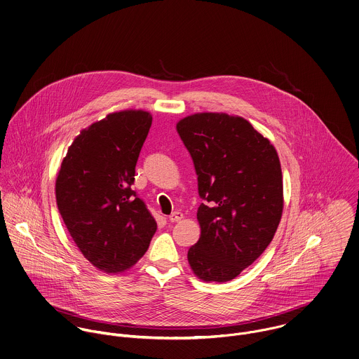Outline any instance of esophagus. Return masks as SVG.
<instances>
[{
	"instance_id": "obj_1",
	"label": "esophagus",
	"mask_w": 359,
	"mask_h": 359,
	"mask_svg": "<svg viewBox=\"0 0 359 359\" xmlns=\"http://www.w3.org/2000/svg\"><path fill=\"white\" fill-rule=\"evenodd\" d=\"M168 219H169V222H179V220L183 219V214L176 211V212H173V214H170V215L168 216Z\"/></svg>"
}]
</instances>
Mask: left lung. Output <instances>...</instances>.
<instances>
[{
    "label": "left lung",
    "instance_id": "obj_1",
    "mask_svg": "<svg viewBox=\"0 0 359 359\" xmlns=\"http://www.w3.org/2000/svg\"><path fill=\"white\" fill-rule=\"evenodd\" d=\"M176 130L189 149L204 203L200 240L187 252L204 282H229L271 244L283 212V177L271 142L241 116L203 112Z\"/></svg>",
    "mask_w": 359,
    "mask_h": 359
}]
</instances>
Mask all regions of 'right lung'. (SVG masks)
Segmentation results:
<instances>
[{
	"label": "right lung",
	"mask_w": 359,
	"mask_h": 359,
	"mask_svg": "<svg viewBox=\"0 0 359 359\" xmlns=\"http://www.w3.org/2000/svg\"><path fill=\"white\" fill-rule=\"evenodd\" d=\"M151 123L152 115L142 109L94 122L73 140L57 176V205L74 244L107 273L130 269L156 231L155 219L132 190Z\"/></svg>",
	"instance_id": "add662e5"
}]
</instances>
